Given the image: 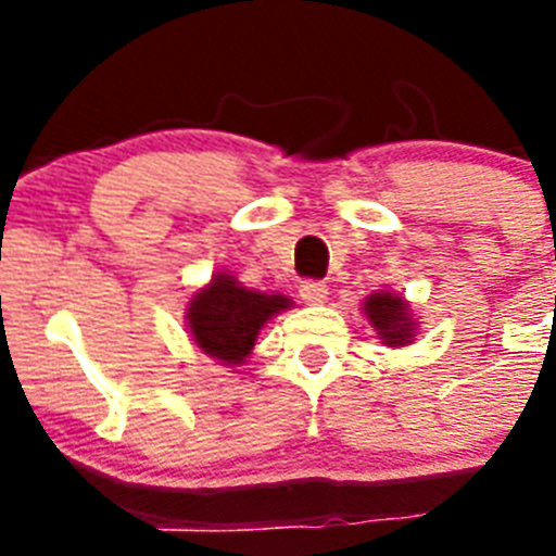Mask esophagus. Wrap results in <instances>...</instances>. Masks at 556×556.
<instances>
[{"instance_id": "esophagus-1", "label": "esophagus", "mask_w": 556, "mask_h": 556, "mask_svg": "<svg viewBox=\"0 0 556 556\" xmlns=\"http://www.w3.org/2000/svg\"><path fill=\"white\" fill-rule=\"evenodd\" d=\"M301 298L306 303H326L328 298V287L323 281H301Z\"/></svg>"}]
</instances>
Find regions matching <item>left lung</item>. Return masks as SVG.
I'll return each mask as SVG.
<instances>
[{"instance_id": "8db88e82", "label": "left lung", "mask_w": 556, "mask_h": 556, "mask_svg": "<svg viewBox=\"0 0 556 556\" xmlns=\"http://www.w3.org/2000/svg\"><path fill=\"white\" fill-rule=\"evenodd\" d=\"M365 314L387 345H406L415 337V326H412L409 306L404 303V298H395L390 292L370 294V301L365 303Z\"/></svg>"}]
</instances>
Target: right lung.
Listing matches in <instances>:
<instances>
[{
	"label": "right lung",
	"instance_id": "obj_1",
	"mask_svg": "<svg viewBox=\"0 0 556 556\" xmlns=\"http://www.w3.org/2000/svg\"><path fill=\"white\" fill-rule=\"evenodd\" d=\"M289 306L292 303L283 294L253 292L239 287L230 275H217L189 303L191 337L208 356L225 365H242L253 351L258 328Z\"/></svg>",
	"mask_w": 556,
	"mask_h": 556
}]
</instances>
